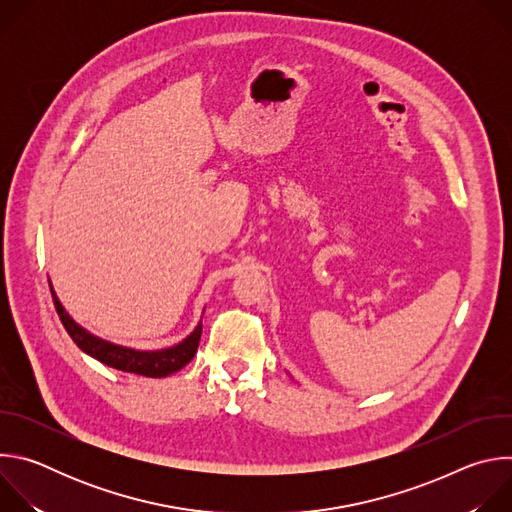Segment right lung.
<instances>
[{
    "instance_id": "obj_1",
    "label": "right lung",
    "mask_w": 512,
    "mask_h": 512,
    "mask_svg": "<svg viewBox=\"0 0 512 512\" xmlns=\"http://www.w3.org/2000/svg\"><path fill=\"white\" fill-rule=\"evenodd\" d=\"M50 291H52L54 308H56V312L60 316V322L66 328L68 336L75 340V344L83 352H87L89 356L97 358L99 362H103V364H107V367H113L117 371L133 373V375H141V377H152V379H162V377H168V375L184 369L198 350V342H200V334H202V322L194 328V332L188 338H184L182 342H178L170 348L135 350V348H127V346L107 342V340L87 332L81 324L72 320L68 316V312L62 308L60 300L54 294L52 285H50Z\"/></svg>"
}]
</instances>
